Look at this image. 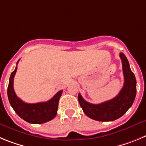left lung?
Wrapping results in <instances>:
<instances>
[{"label":"left lung","instance_id":"1","mask_svg":"<svg viewBox=\"0 0 146 146\" xmlns=\"http://www.w3.org/2000/svg\"><path fill=\"white\" fill-rule=\"evenodd\" d=\"M122 62L124 77V86L116 97L100 104H92L84 100L78 94V102L88 117L99 121H111L124 115L132 106L136 96V79L131 70L129 64L124 54H119Z\"/></svg>","mask_w":146,"mask_h":146}]
</instances>
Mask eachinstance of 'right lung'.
Segmentation results:
<instances>
[{
  "label": "right lung",
  "instance_id": "1",
  "mask_svg": "<svg viewBox=\"0 0 146 146\" xmlns=\"http://www.w3.org/2000/svg\"><path fill=\"white\" fill-rule=\"evenodd\" d=\"M19 61V60H18L17 64H18ZM17 70V67H16L15 70L11 73L7 89L9 102L16 113L23 120L31 124H43L53 119L57 115L59 100L62 90L59 91L52 99L47 102L26 103L16 95L14 90V78Z\"/></svg>",
  "mask_w": 146,
  "mask_h": 146
}]
</instances>
